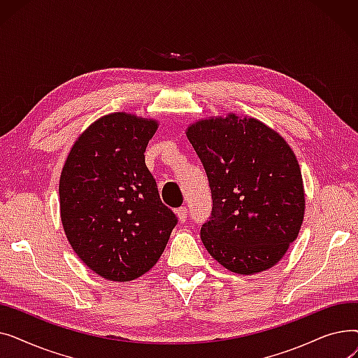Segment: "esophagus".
<instances>
[{
  "label": "esophagus",
  "instance_id": "obj_1",
  "mask_svg": "<svg viewBox=\"0 0 358 358\" xmlns=\"http://www.w3.org/2000/svg\"><path fill=\"white\" fill-rule=\"evenodd\" d=\"M177 216H178V220L184 223L187 220V216H189V209H187L185 206H182V208L177 209Z\"/></svg>",
  "mask_w": 358,
  "mask_h": 358
}]
</instances>
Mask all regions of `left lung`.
I'll use <instances>...</instances> for the list:
<instances>
[{
    "label": "left lung",
    "instance_id": "1",
    "mask_svg": "<svg viewBox=\"0 0 358 358\" xmlns=\"http://www.w3.org/2000/svg\"><path fill=\"white\" fill-rule=\"evenodd\" d=\"M208 174L213 209L200 236L238 274L271 268L297 238L305 215L297 159L277 131L252 117H210L187 129Z\"/></svg>",
    "mask_w": 358,
    "mask_h": 358
}]
</instances>
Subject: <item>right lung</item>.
<instances>
[{
  "instance_id": "add662e5",
  "label": "right lung",
  "mask_w": 358,
  "mask_h": 358,
  "mask_svg": "<svg viewBox=\"0 0 358 358\" xmlns=\"http://www.w3.org/2000/svg\"><path fill=\"white\" fill-rule=\"evenodd\" d=\"M157 129L155 120L123 111L103 116L73 143L62 169L66 238L84 264L110 281L152 268L178 222L145 164Z\"/></svg>"
}]
</instances>
